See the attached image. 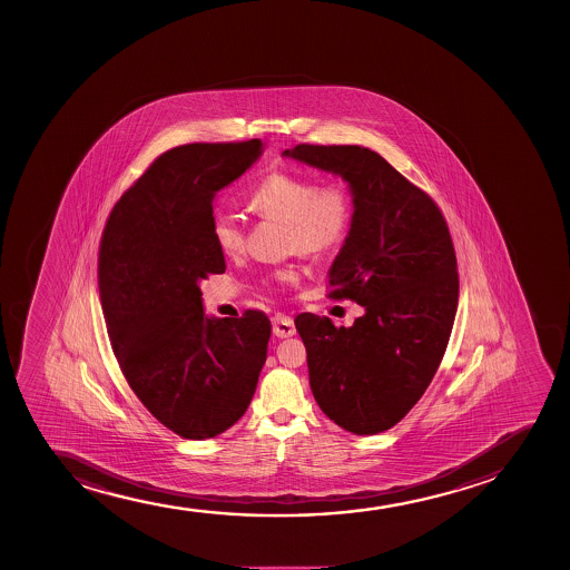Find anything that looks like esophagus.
Instances as JSON below:
<instances>
[{"label":"esophagus","instance_id":"1","mask_svg":"<svg viewBox=\"0 0 570 570\" xmlns=\"http://www.w3.org/2000/svg\"><path fill=\"white\" fill-rule=\"evenodd\" d=\"M272 325H274V334L277 338H288L296 333L295 321L285 314H275Z\"/></svg>","mask_w":570,"mask_h":570}]
</instances>
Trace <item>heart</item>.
Here are the masks:
<instances>
[{
    "mask_svg": "<svg viewBox=\"0 0 570 570\" xmlns=\"http://www.w3.org/2000/svg\"><path fill=\"white\" fill-rule=\"evenodd\" d=\"M249 205L262 218L288 226L291 249L302 255H325L338 249L354 223L355 199L341 180L317 184L314 178L291 170H274L250 191ZM210 232L224 255H239L245 247V224L236 213L218 210ZM298 272L277 269L269 282L283 287L295 285Z\"/></svg>",
    "mask_w": 570,
    "mask_h": 570,
    "instance_id": "b5f03b06",
    "label": "heart"
}]
</instances>
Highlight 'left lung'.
<instances>
[{"instance_id": "1", "label": "left lung", "mask_w": 570, "mask_h": 570, "mask_svg": "<svg viewBox=\"0 0 570 570\" xmlns=\"http://www.w3.org/2000/svg\"><path fill=\"white\" fill-rule=\"evenodd\" d=\"M283 156L341 175L355 199L327 296L357 302L365 314L352 327L296 315L309 386L346 432H386L424 395L451 338L460 283L445 216L368 148L296 145Z\"/></svg>"}]
</instances>
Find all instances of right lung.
Here are the masks:
<instances>
[{
  "mask_svg": "<svg viewBox=\"0 0 570 570\" xmlns=\"http://www.w3.org/2000/svg\"><path fill=\"white\" fill-rule=\"evenodd\" d=\"M262 154L258 138L165 151L106 220L99 293L111 350L142 405L184 439L215 438L242 419L268 352L258 309L207 317L199 282L224 274L213 199Z\"/></svg>",
  "mask_w": 570,
  "mask_h": 570,
  "instance_id": "obj_1",
  "label": "right lung"
}]
</instances>
